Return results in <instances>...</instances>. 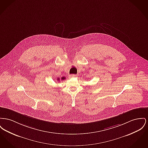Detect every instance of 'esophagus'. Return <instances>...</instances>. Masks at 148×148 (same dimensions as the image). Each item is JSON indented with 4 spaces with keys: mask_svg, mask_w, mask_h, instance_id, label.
<instances>
[{
    "mask_svg": "<svg viewBox=\"0 0 148 148\" xmlns=\"http://www.w3.org/2000/svg\"><path fill=\"white\" fill-rule=\"evenodd\" d=\"M77 75L76 74H70L69 75L70 78H74V77H76Z\"/></svg>",
    "mask_w": 148,
    "mask_h": 148,
    "instance_id": "1",
    "label": "esophagus"
}]
</instances>
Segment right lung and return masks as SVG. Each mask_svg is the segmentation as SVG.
<instances>
[{
	"label": "right lung",
	"instance_id": "obj_1",
	"mask_svg": "<svg viewBox=\"0 0 148 148\" xmlns=\"http://www.w3.org/2000/svg\"><path fill=\"white\" fill-rule=\"evenodd\" d=\"M64 79H65V77H61V80H64ZM57 80H59H59H60V78H58V79H57Z\"/></svg>",
	"mask_w": 148,
	"mask_h": 148
}]
</instances>
